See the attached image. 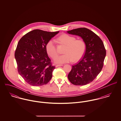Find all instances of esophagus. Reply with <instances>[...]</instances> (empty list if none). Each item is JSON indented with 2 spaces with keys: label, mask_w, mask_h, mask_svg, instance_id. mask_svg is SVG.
Here are the masks:
<instances>
[{
  "label": "esophagus",
  "mask_w": 121,
  "mask_h": 121,
  "mask_svg": "<svg viewBox=\"0 0 121 121\" xmlns=\"http://www.w3.org/2000/svg\"><path fill=\"white\" fill-rule=\"evenodd\" d=\"M63 65L62 64H58V65H56V67H59V66H62Z\"/></svg>",
  "instance_id": "esophagus-1"
}]
</instances>
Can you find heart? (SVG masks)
Segmentation results:
<instances>
[{
  "instance_id": "heart-1",
  "label": "heart",
  "mask_w": 121,
  "mask_h": 121,
  "mask_svg": "<svg viewBox=\"0 0 121 121\" xmlns=\"http://www.w3.org/2000/svg\"><path fill=\"white\" fill-rule=\"evenodd\" d=\"M58 40L66 46L64 51L65 54L58 56L56 47L53 40H50L46 46V51L48 55L55 59L57 63H64L73 61L77 62L84 55L86 49V44L82 39H76V38L68 35L64 34L60 36Z\"/></svg>"
}]
</instances>
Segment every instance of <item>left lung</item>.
Masks as SVG:
<instances>
[{"label": "left lung", "instance_id": "left-lung-1", "mask_svg": "<svg viewBox=\"0 0 121 121\" xmlns=\"http://www.w3.org/2000/svg\"><path fill=\"white\" fill-rule=\"evenodd\" d=\"M67 33L81 37L86 43L83 57L72 66L68 74V79L73 84L85 85L93 82L103 68L106 54L104 43L98 35L86 28L74 29Z\"/></svg>", "mask_w": 121, "mask_h": 121}]
</instances>
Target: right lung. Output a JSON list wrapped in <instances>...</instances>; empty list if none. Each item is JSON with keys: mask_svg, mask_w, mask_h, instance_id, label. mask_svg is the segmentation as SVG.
I'll return each instance as SVG.
<instances>
[{"mask_svg": "<svg viewBox=\"0 0 121 121\" xmlns=\"http://www.w3.org/2000/svg\"><path fill=\"white\" fill-rule=\"evenodd\" d=\"M59 32L35 29L24 35L19 40L15 52L17 71L29 84L42 86L51 79L55 67L48 56L46 46Z\"/></svg>", "mask_w": 121, "mask_h": 121, "instance_id": "right-lung-1", "label": "right lung"}]
</instances>
